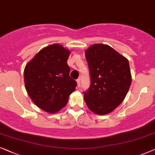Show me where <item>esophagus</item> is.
Masks as SVG:
<instances>
[{"label": "esophagus", "instance_id": "esophagus-1", "mask_svg": "<svg viewBox=\"0 0 155 155\" xmlns=\"http://www.w3.org/2000/svg\"><path fill=\"white\" fill-rule=\"evenodd\" d=\"M77 86H78V87H80V86H81V80H80V78H78V79L77 80Z\"/></svg>", "mask_w": 155, "mask_h": 155}]
</instances>
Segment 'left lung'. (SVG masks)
<instances>
[{
    "label": "left lung",
    "mask_w": 155,
    "mask_h": 155,
    "mask_svg": "<svg viewBox=\"0 0 155 155\" xmlns=\"http://www.w3.org/2000/svg\"><path fill=\"white\" fill-rule=\"evenodd\" d=\"M85 54L91 77L90 87L84 92L85 102L95 114H108L123 102L129 90V63L108 45L94 44Z\"/></svg>",
    "instance_id": "1"
}]
</instances>
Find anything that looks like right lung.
Returning a JSON list of instances; mask_svg holds the SVG:
<instances>
[{
	"label": "right lung",
	"instance_id": "1",
	"mask_svg": "<svg viewBox=\"0 0 155 155\" xmlns=\"http://www.w3.org/2000/svg\"><path fill=\"white\" fill-rule=\"evenodd\" d=\"M69 50L51 45L41 50L27 63L24 71L25 88L37 107L55 113L64 107L75 91L77 82L69 77Z\"/></svg>",
	"mask_w": 155,
	"mask_h": 155
}]
</instances>
